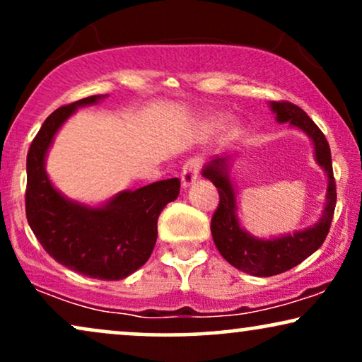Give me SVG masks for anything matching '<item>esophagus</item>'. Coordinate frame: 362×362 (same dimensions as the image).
Wrapping results in <instances>:
<instances>
[{"mask_svg": "<svg viewBox=\"0 0 362 362\" xmlns=\"http://www.w3.org/2000/svg\"><path fill=\"white\" fill-rule=\"evenodd\" d=\"M199 173H200V160L197 158H192L189 162L185 163L184 168H182V187L184 189H189L190 185H194L197 182V178H199Z\"/></svg>", "mask_w": 362, "mask_h": 362, "instance_id": "1", "label": "esophagus"}]
</instances>
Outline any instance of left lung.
<instances>
[{
  "instance_id": "left-lung-1",
  "label": "left lung",
  "mask_w": 362,
  "mask_h": 362,
  "mask_svg": "<svg viewBox=\"0 0 362 362\" xmlns=\"http://www.w3.org/2000/svg\"><path fill=\"white\" fill-rule=\"evenodd\" d=\"M269 108L276 115L277 123H289L291 127L299 128L309 136L313 141L315 162L326 173L327 189L326 205L317 222L300 230H294L292 234L289 232V234L262 239V237L249 234L242 227L239 218L237 190L230 178V167L235 155L215 157L205 163L202 177L217 187L218 197H221V204L215 210L212 223H210L215 247L228 264L255 277L277 276L296 267L310 254H314L326 240L334 209H336V182H334L332 173L331 148H329L326 136L308 117V113L294 103L271 102Z\"/></svg>"
}]
</instances>
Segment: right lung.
Returning a JSON list of instances; mask_svg holds the SVG:
<instances>
[{"label": "right lung", "mask_w": 362, "mask_h": 362, "mask_svg": "<svg viewBox=\"0 0 362 362\" xmlns=\"http://www.w3.org/2000/svg\"><path fill=\"white\" fill-rule=\"evenodd\" d=\"M108 95H91L59 107L45 120L26 157V218L52 257L71 271L100 281H120L147 262L157 242L158 215L180 194L168 178L136 190H122L98 205L63 195L47 173L54 136L76 110Z\"/></svg>", "instance_id": "add662e5"}]
</instances>
